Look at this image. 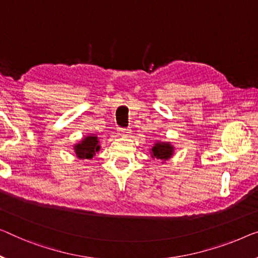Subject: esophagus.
I'll use <instances>...</instances> for the list:
<instances>
[{
  "label": "esophagus",
  "mask_w": 258,
  "mask_h": 258,
  "mask_svg": "<svg viewBox=\"0 0 258 258\" xmlns=\"http://www.w3.org/2000/svg\"><path fill=\"white\" fill-rule=\"evenodd\" d=\"M130 133V130H126V128H119V136L120 137H125L127 136Z\"/></svg>",
  "instance_id": "1"
}]
</instances>
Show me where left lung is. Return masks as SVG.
<instances>
[{
	"mask_svg": "<svg viewBox=\"0 0 258 258\" xmlns=\"http://www.w3.org/2000/svg\"><path fill=\"white\" fill-rule=\"evenodd\" d=\"M149 153H151V157H153V159L161 160L162 163H164L174 156L175 147L171 145V142L157 140L153 147L149 149Z\"/></svg>",
	"mask_w": 258,
	"mask_h": 258,
	"instance_id": "obj_1",
	"label": "left lung"
}]
</instances>
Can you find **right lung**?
<instances>
[{
    "label": "right lung",
    "instance_id": "obj_1",
    "mask_svg": "<svg viewBox=\"0 0 258 258\" xmlns=\"http://www.w3.org/2000/svg\"><path fill=\"white\" fill-rule=\"evenodd\" d=\"M73 149H74L76 159L90 160L101 149L98 137L96 134H88V136L83 137L78 144L73 146Z\"/></svg>",
    "mask_w": 258,
    "mask_h": 258
}]
</instances>
